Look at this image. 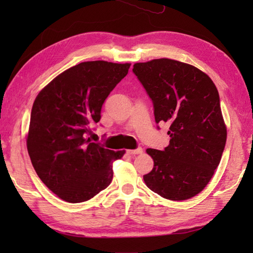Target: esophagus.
I'll return each instance as SVG.
<instances>
[{
	"mask_svg": "<svg viewBox=\"0 0 253 253\" xmlns=\"http://www.w3.org/2000/svg\"><path fill=\"white\" fill-rule=\"evenodd\" d=\"M142 153H143V149L142 148L129 149V151H127V154H129V155H138V154H142Z\"/></svg>",
	"mask_w": 253,
	"mask_h": 253,
	"instance_id": "obj_1",
	"label": "esophagus"
}]
</instances>
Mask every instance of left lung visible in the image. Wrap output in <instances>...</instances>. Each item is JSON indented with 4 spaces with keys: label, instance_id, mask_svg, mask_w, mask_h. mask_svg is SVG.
I'll use <instances>...</instances> for the list:
<instances>
[{
    "label": "left lung",
    "instance_id": "left-lung-1",
    "mask_svg": "<svg viewBox=\"0 0 253 253\" xmlns=\"http://www.w3.org/2000/svg\"><path fill=\"white\" fill-rule=\"evenodd\" d=\"M132 72L153 101L156 124L169 125V146L146 151L154 168L145 184L164 199L193 198L212 178L226 142L215 84L198 68L172 59L135 63Z\"/></svg>",
    "mask_w": 253,
    "mask_h": 253
}]
</instances>
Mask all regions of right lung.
Returning a JSON list of instances; mask_svg holds the SVG:
<instances>
[{
  "mask_svg": "<svg viewBox=\"0 0 253 253\" xmlns=\"http://www.w3.org/2000/svg\"><path fill=\"white\" fill-rule=\"evenodd\" d=\"M129 67L102 60L81 62L55 77L33 102L29 155L41 181L66 202H84L105 190L113 179V162L125 154L87 136Z\"/></svg>",
  "mask_w": 253,
  "mask_h": 253,
  "instance_id": "1",
  "label": "right lung"
}]
</instances>
